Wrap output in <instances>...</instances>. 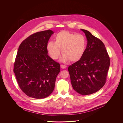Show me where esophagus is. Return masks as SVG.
<instances>
[{
    "label": "esophagus",
    "mask_w": 123,
    "mask_h": 123,
    "mask_svg": "<svg viewBox=\"0 0 123 123\" xmlns=\"http://www.w3.org/2000/svg\"><path fill=\"white\" fill-rule=\"evenodd\" d=\"M61 67L62 69H65L67 66L65 65H63V64H61Z\"/></svg>",
    "instance_id": "34e87169"
}]
</instances>
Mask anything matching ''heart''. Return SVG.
Returning a JSON list of instances; mask_svg holds the SVG:
<instances>
[{
	"label": "heart",
	"mask_w": 123,
	"mask_h": 123,
	"mask_svg": "<svg viewBox=\"0 0 123 123\" xmlns=\"http://www.w3.org/2000/svg\"><path fill=\"white\" fill-rule=\"evenodd\" d=\"M87 45L85 36L67 31H62L54 36V42H49L47 50L51 57L57 60L60 55L61 50L63 54L62 61L75 62L83 56Z\"/></svg>",
	"instance_id": "obj_1"
}]
</instances>
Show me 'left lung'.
Segmentation results:
<instances>
[{
	"instance_id": "obj_1",
	"label": "left lung",
	"mask_w": 123,
	"mask_h": 123,
	"mask_svg": "<svg viewBox=\"0 0 123 123\" xmlns=\"http://www.w3.org/2000/svg\"><path fill=\"white\" fill-rule=\"evenodd\" d=\"M87 39L84 54L68 67L71 83L78 93L88 95L102 88L106 82L110 58L103 43L89 31L81 29Z\"/></svg>"
}]
</instances>
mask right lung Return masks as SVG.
I'll return each mask as SVG.
<instances>
[{
    "mask_svg": "<svg viewBox=\"0 0 123 123\" xmlns=\"http://www.w3.org/2000/svg\"><path fill=\"white\" fill-rule=\"evenodd\" d=\"M53 33L51 30L35 33L19 47L13 70L18 86L29 97L45 98L54 90L60 65L48 56L46 47Z\"/></svg>",
    "mask_w": 123,
    "mask_h": 123,
    "instance_id": "obj_1",
    "label": "right lung"
}]
</instances>
